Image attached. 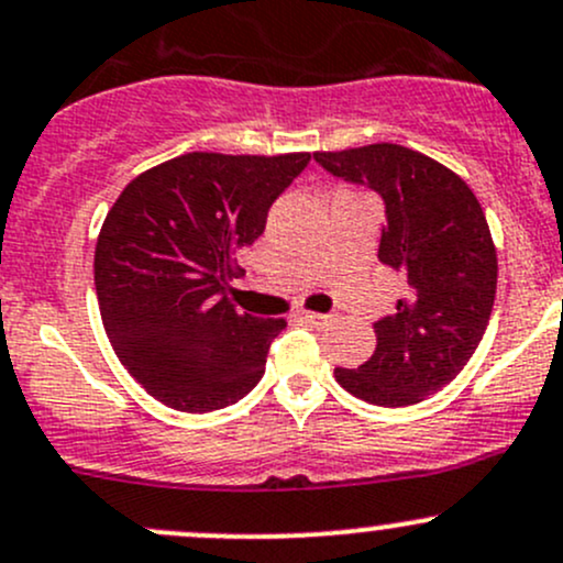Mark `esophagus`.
<instances>
[{"label": "esophagus", "instance_id": "obj_1", "mask_svg": "<svg viewBox=\"0 0 563 563\" xmlns=\"http://www.w3.org/2000/svg\"><path fill=\"white\" fill-rule=\"evenodd\" d=\"M299 318L305 323H312V327H323V323H329V316H323V312H310V310H299Z\"/></svg>", "mask_w": 563, "mask_h": 563}]
</instances>
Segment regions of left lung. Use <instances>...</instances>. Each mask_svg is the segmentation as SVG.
Masks as SVG:
<instances>
[{
	"instance_id": "1",
	"label": "left lung",
	"mask_w": 563,
	"mask_h": 563,
	"mask_svg": "<svg viewBox=\"0 0 563 563\" xmlns=\"http://www.w3.org/2000/svg\"><path fill=\"white\" fill-rule=\"evenodd\" d=\"M316 162L380 194L377 258L405 286L394 316L375 323L372 358L358 369L336 366V383L369 405H418L464 369L494 310L496 247L483 207L451 169L390 142L316 153Z\"/></svg>"
}]
</instances>
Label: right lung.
Listing matches in <instances>:
<instances>
[{
    "mask_svg": "<svg viewBox=\"0 0 563 563\" xmlns=\"http://www.w3.org/2000/svg\"><path fill=\"white\" fill-rule=\"evenodd\" d=\"M310 153H186L134 177L93 253L112 351L153 399L212 412L262 380L286 321L253 318L223 297L234 253L264 234L266 212Z\"/></svg>",
    "mask_w": 563,
    "mask_h": 563,
    "instance_id": "1",
    "label": "right lung"
}]
</instances>
